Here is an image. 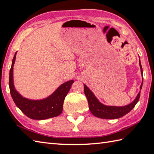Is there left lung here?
I'll return each mask as SVG.
<instances>
[{"instance_id":"1","label":"left lung","mask_w":154,"mask_h":154,"mask_svg":"<svg viewBox=\"0 0 154 154\" xmlns=\"http://www.w3.org/2000/svg\"><path fill=\"white\" fill-rule=\"evenodd\" d=\"M140 66L141 69V73L142 76V82L140 86V90H142L143 84V70L141 65L140 60ZM84 93L86 96V98L88 102L89 108L91 113L94 116L100 118L102 119H117L124 116L128 113H129L132 109L134 106L136 105L137 102L139 101L140 92L137 94L136 99L130 103V104L124 106H106L103 104L99 100L96 98L95 95L91 91L86 84H84Z\"/></svg>"}]
</instances>
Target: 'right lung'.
<instances>
[{
	"label": "right lung",
	"mask_w": 154,
	"mask_h": 154,
	"mask_svg": "<svg viewBox=\"0 0 154 154\" xmlns=\"http://www.w3.org/2000/svg\"><path fill=\"white\" fill-rule=\"evenodd\" d=\"M17 52L15 53L9 73V88L13 101L24 114L33 120H45L58 116L63 109V103L74 80H69L60 86L55 92L42 100H32L22 96L16 90L13 82V66Z\"/></svg>",
	"instance_id": "add662e5"
}]
</instances>
